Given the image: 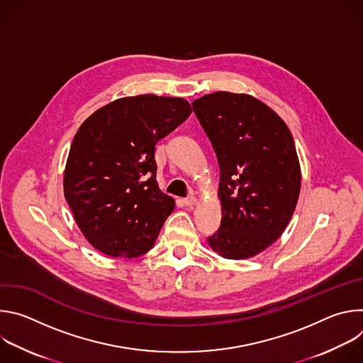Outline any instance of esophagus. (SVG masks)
I'll use <instances>...</instances> for the list:
<instances>
[{"label":"esophagus","instance_id":"obj_1","mask_svg":"<svg viewBox=\"0 0 363 363\" xmlns=\"http://www.w3.org/2000/svg\"><path fill=\"white\" fill-rule=\"evenodd\" d=\"M184 203H185L186 206H194V205L196 203V198H195L194 195H191V196H188V198L184 199Z\"/></svg>","mask_w":363,"mask_h":363}]
</instances>
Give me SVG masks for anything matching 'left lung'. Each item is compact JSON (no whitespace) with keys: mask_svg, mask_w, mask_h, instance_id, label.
I'll list each match as a JSON object with an SVG mask.
<instances>
[{"mask_svg":"<svg viewBox=\"0 0 363 363\" xmlns=\"http://www.w3.org/2000/svg\"><path fill=\"white\" fill-rule=\"evenodd\" d=\"M220 164L221 227L208 244L244 260L270 247L289 225L301 186L293 136L284 121L245 93L216 91L192 101Z\"/></svg>","mask_w":363,"mask_h":363,"instance_id":"8db88e82","label":"left lung"}]
</instances>
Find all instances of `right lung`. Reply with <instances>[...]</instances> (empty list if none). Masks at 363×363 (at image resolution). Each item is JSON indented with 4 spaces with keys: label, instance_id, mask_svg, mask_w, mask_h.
<instances>
[{
    "label": "right lung",
    "instance_id": "right-lung-1",
    "mask_svg": "<svg viewBox=\"0 0 363 363\" xmlns=\"http://www.w3.org/2000/svg\"><path fill=\"white\" fill-rule=\"evenodd\" d=\"M182 97L116 99L79 128L63 189L84 238L109 257L135 258L155 245L175 199L157 182L155 145L191 115Z\"/></svg>",
    "mask_w": 363,
    "mask_h": 363
}]
</instances>
